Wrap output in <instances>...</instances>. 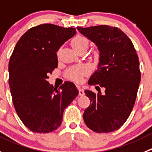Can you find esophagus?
<instances>
[{"label":"esophagus","mask_w":152,"mask_h":152,"mask_svg":"<svg viewBox=\"0 0 152 152\" xmlns=\"http://www.w3.org/2000/svg\"><path fill=\"white\" fill-rule=\"evenodd\" d=\"M79 96H83L85 95V92L83 88H81L79 87Z\"/></svg>","instance_id":"34e87169"}]
</instances>
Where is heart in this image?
<instances>
[{"label":"heart","mask_w":152,"mask_h":152,"mask_svg":"<svg viewBox=\"0 0 152 152\" xmlns=\"http://www.w3.org/2000/svg\"><path fill=\"white\" fill-rule=\"evenodd\" d=\"M88 39L81 35L75 37L71 41V46L75 51L80 49H87L88 46ZM85 73V67L83 66H76L72 67L67 73V77L75 82H79L83 78Z\"/></svg>","instance_id":"heart-1"}]
</instances>
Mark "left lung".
<instances>
[{
  "mask_svg": "<svg viewBox=\"0 0 152 152\" xmlns=\"http://www.w3.org/2000/svg\"><path fill=\"white\" fill-rule=\"evenodd\" d=\"M77 29L100 51L97 69L88 81L90 86H96L98 93L85 91L91 103L83 114L84 121L96 133L115 131L127 121L137 98L141 79L137 51L130 38L116 27ZM100 87L105 88L104 95L101 94Z\"/></svg>",
  "mask_w": 152,
  "mask_h": 152,
  "instance_id": "left-lung-1",
  "label": "left lung"
}]
</instances>
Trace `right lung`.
<instances>
[{"label": "right lung", "instance_id": "obj_1", "mask_svg": "<svg viewBox=\"0 0 152 152\" xmlns=\"http://www.w3.org/2000/svg\"><path fill=\"white\" fill-rule=\"evenodd\" d=\"M76 34V28L42 24L30 28L17 42L9 62V84L17 115L31 131L58 128L65 108L79 91L65 82L55 88L48 75L58 66L56 52Z\"/></svg>", "mask_w": 152, "mask_h": 152}]
</instances>
